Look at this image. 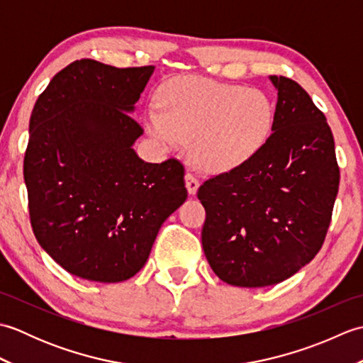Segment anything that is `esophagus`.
<instances>
[{
  "mask_svg": "<svg viewBox=\"0 0 363 363\" xmlns=\"http://www.w3.org/2000/svg\"><path fill=\"white\" fill-rule=\"evenodd\" d=\"M186 187H187L190 195L196 194L198 187H199V181H198V177L195 174H191V173L186 174Z\"/></svg>",
  "mask_w": 363,
  "mask_h": 363,
  "instance_id": "obj_1",
  "label": "esophagus"
}]
</instances>
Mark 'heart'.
Instances as JSON below:
<instances>
[{
    "mask_svg": "<svg viewBox=\"0 0 363 363\" xmlns=\"http://www.w3.org/2000/svg\"><path fill=\"white\" fill-rule=\"evenodd\" d=\"M146 125L167 148L194 140L196 164L226 172L251 160L267 145L274 107L264 91L204 78L167 82Z\"/></svg>",
    "mask_w": 363,
    "mask_h": 363,
    "instance_id": "obj_1",
    "label": "heart"
}]
</instances>
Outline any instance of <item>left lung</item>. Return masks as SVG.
Wrapping results in <instances>:
<instances>
[{"label": "left lung", "mask_w": 363, "mask_h": 363, "mask_svg": "<svg viewBox=\"0 0 363 363\" xmlns=\"http://www.w3.org/2000/svg\"><path fill=\"white\" fill-rule=\"evenodd\" d=\"M269 79L277 103L267 145L198 189L207 262L221 281L237 287L282 282L317 256L340 182L325 113L298 82Z\"/></svg>", "instance_id": "1"}]
</instances>
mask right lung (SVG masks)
Here are the masks:
<instances>
[{
	"instance_id": "obj_1",
	"label": "right lung",
	"mask_w": 363,
	"mask_h": 363,
	"mask_svg": "<svg viewBox=\"0 0 363 363\" xmlns=\"http://www.w3.org/2000/svg\"><path fill=\"white\" fill-rule=\"evenodd\" d=\"M154 67L74 60L38 96L23 174L42 248L82 279L121 282L148 260L159 229L187 199L177 159L148 164L130 117Z\"/></svg>"
}]
</instances>
